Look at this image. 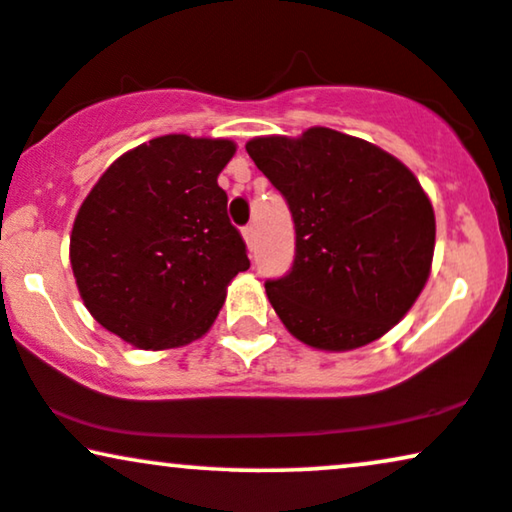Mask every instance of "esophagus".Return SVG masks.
Here are the masks:
<instances>
[{
    "instance_id": "obj_1",
    "label": "esophagus",
    "mask_w": 512,
    "mask_h": 512,
    "mask_svg": "<svg viewBox=\"0 0 512 512\" xmlns=\"http://www.w3.org/2000/svg\"><path fill=\"white\" fill-rule=\"evenodd\" d=\"M243 238H245V245H248V250H252L255 248V241H257V231H255V226H245L243 229Z\"/></svg>"
}]
</instances>
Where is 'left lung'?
Segmentation results:
<instances>
[{
  "instance_id": "left-lung-1",
  "label": "left lung",
  "mask_w": 512,
  "mask_h": 512,
  "mask_svg": "<svg viewBox=\"0 0 512 512\" xmlns=\"http://www.w3.org/2000/svg\"><path fill=\"white\" fill-rule=\"evenodd\" d=\"M245 151L293 212V269L264 283L283 326L323 352L383 338L418 300L435 255V210L416 174L328 127L255 137Z\"/></svg>"
}]
</instances>
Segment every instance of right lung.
<instances>
[{
	"label": "right lung",
	"mask_w": 512,
	"mask_h": 512,
	"mask_svg": "<svg viewBox=\"0 0 512 512\" xmlns=\"http://www.w3.org/2000/svg\"><path fill=\"white\" fill-rule=\"evenodd\" d=\"M234 153L231 139L165 134L122 153L82 200L70 231L77 290L127 345L203 338L250 267L217 184Z\"/></svg>",
	"instance_id": "right-lung-1"
}]
</instances>
